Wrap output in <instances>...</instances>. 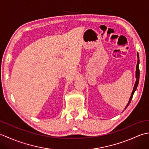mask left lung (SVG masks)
<instances>
[{"label":"left lung","mask_w":149,"mask_h":149,"mask_svg":"<svg viewBox=\"0 0 149 149\" xmlns=\"http://www.w3.org/2000/svg\"><path fill=\"white\" fill-rule=\"evenodd\" d=\"M137 56H138V63H137V65H136V83H135V84H134L133 90H132V94L131 95L130 99H129V102L127 104V106L125 107V109L127 108V106L129 105V104H130L131 101L132 99V96H133L134 91H136V90L137 86L138 85V83H139V78H140V69H139V64H140V61H139V54H138V53L137 54Z\"/></svg>","instance_id":"1"}]
</instances>
